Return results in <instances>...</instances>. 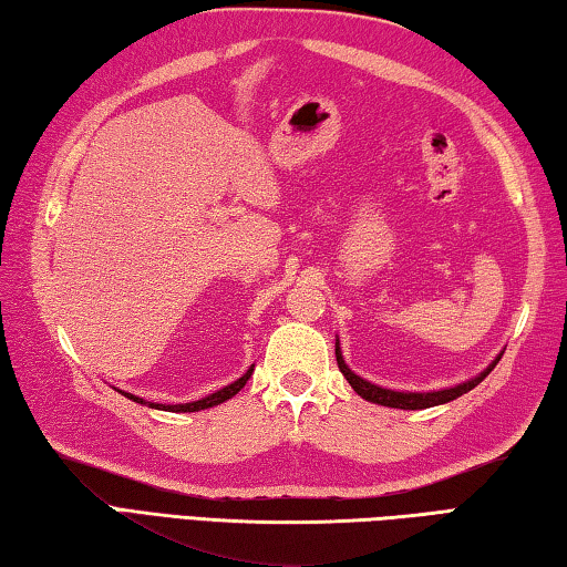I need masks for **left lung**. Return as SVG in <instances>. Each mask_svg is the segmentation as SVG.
Returning <instances> with one entry per match:
<instances>
[{"label":"left lung","mask_w":567,"mask_h":567,"mask_svg":"<svg viewBox=\"0 0 567 567\" xmlns=\"http://www.w3.org/2000/svg\"><path fill=\"white\" fill-rule=\"evenodd\" d=\"M499 357H503V354H499ZM499 357L485 371H480L475 379H467V382H462V384L440 389V392H394V389H384V386L371 384V382H367V379L357 377L354 371L347 367L344 357H341L339 339H337V364L341 369V374L347 377V382L351 384V389H354V392L361 399H367V402H374V404H382V406H394V410H426V406L447 404V402H452V399L467 394L470 389H475L482 382V379H485L489 371L495 369Z\"/></svg>","instance_id":"8db88e82"}]
</instances>
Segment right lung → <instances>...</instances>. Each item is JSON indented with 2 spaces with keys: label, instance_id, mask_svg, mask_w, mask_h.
<instances>
[{
  "label": "right lung",
  "instance_id": "right-lung-1",
  "mask_svg": "<svg viewBox=\"0 0 567 567\" xmlns=\"http://www.w3.org/2000/svg\"><path fill=\"white\" fill-rule=\"evenodd\" d=\"M250 374H254V367H250L244 377L240 379H236L234 384H228V386H223V389H218V392H213V394H208V396H203V399H198V402H188V404H155V402H145V399H141V396H135V394H127V392H117L120 394H125L127 399H133V402H137V404H145V406H153V410H165V412H200V410H210V406H216V404H223L226 402V399H230V396H236L240 389L246 386V382L250 379Z\"/></svg>",
  "mask_w": 567,
  "mask_h": 567
}]
</instances>
